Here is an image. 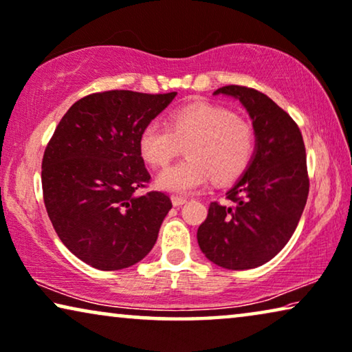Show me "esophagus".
I'll return each mask as SVG.
<instances>
[{"mask_svg": "<svg viewBox=\"0 0 352 352\" xmlns=\"http://www.w3.org/2000/svg\"><path fill=\"white\" fill-rule=\"evenodd\" d=\"M186 201H187V200H186L184 197H177V195H173V197H171V203H173V205H175V206L184 205Z\"/></svg>", "mask_w": 352, "mask_h": 352, "instance_id": "obj_1", "label": "esophagus"}]
</instances>
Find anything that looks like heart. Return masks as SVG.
Returning a JSON list of instances; mask_svg holds the SVG:
<instances>
[{"label": "heart", "mask_w": 352, "mask_h": 352, "mask_svg": "<svg viewBox=\"0 0 352 352\" xmlns=\"http://www.w3.org/2000/svg\"><path fill=\"white\" fill-rule=\"evenodd\" d=\"M181 146L188 159L168 166L157 176V187L187 195L217 182L236 179L254 154L252 126L221 106L195 101L173 111L168 126L157 122L140 135L141 155L154 166H165Z\"/></svg>", "instance_id": "obj_1"}]
</instances>
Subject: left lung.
Returning a JSON list of instances; mask_svg holds the SVG:
<instances>
[{
    "mask_svg": "<svg viewBox=\"0 0 352 352\" xmlns=\"http://www.w3.org/2000/svg\"><path fill=\"white\" fill-rule=\"evenodd\" d=\"M238 100L251 117L252 159L227 192L233 206L211 203L197 239L208 261L227 270L261 267L286 246L307 205L309 179L302 133L286 111L254 89L214 91Z\"/></svg>",
    "mask_w": 352,
    "mask_h": 352,
    "instance_id": "8db88e82",
    "label": "left lung"
}]
</instances>
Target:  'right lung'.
<instances>
[{
	"instance_id": "1",
	"label": "right lung",
	"mask_w": 352,
	"mask_h": 352,
	"mask_svg": "<svg viewBox=\"0 0 352 352\" xmlns=\"http://www.w3.org/2000/svg\"><path fill=\"white\" fill-rule=\"evenodd\" d=\"M176 95H89L71 106L45 147V210L62 243L90 267L129 268L154 248L171 200L162 192L136 195L151 179L140 135Z\"/></svg>"
}]
</instances>
